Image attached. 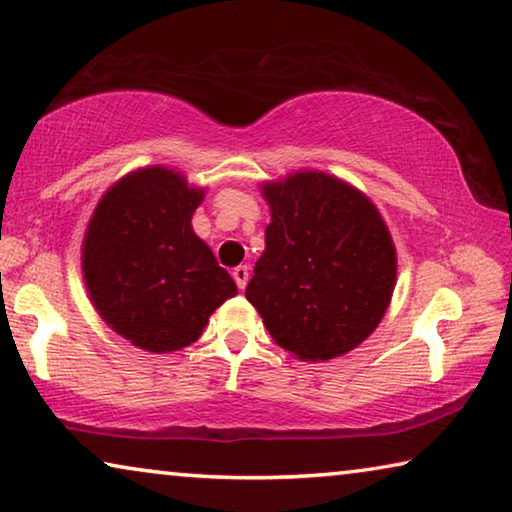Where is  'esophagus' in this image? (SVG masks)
Returning <instances> with one entry per match:
<instances>
[{
  "label": "esophagus",
  "instance_id": "esophagus-1",
  "mask_svg": "<svg viewBox=\"0 0 512 512\" xmlns=\"http://www.w3.org/2000/svg\"><path fill=\"white\" fill-rule=\"evenodd\" d=\"M233 279H235V283H238L240 290H245L247 281H249V267H247V265H238V267H235V270H233Z\"/></svg>",
  "mask_w": 512,
  "mask_h": 512
}]
</instances>
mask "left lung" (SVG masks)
Returning <instances> with one entry per match:
<instances>
[{
	"label": "left lung",
	"mask_w": 512,
	"mask_h": 512,
	"mask_svg": "<svg viewBox=\"0 0 512 512\" xmlns=\"http://www.w3.org/2000/svg\"><path fill=\"white\" fill-rule=\"evenodd\" d=\"M272 222L247 300L283 350L309 361L355 350L387 311L396 249L380 212L320 171L265 185Z\"/></svg>",
	"instance_id": "obj_1"
}]
</instances>
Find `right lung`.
I'll return each mask as SVG.
<instances>
[{"label":"right lung","instance_id":"obj_1","mask_svg":"<svg viewBox=\"0 0 512 512\" xmlns=\"http://www.w3.org/2000/svg\"><path fill=\"white\" fill-rule=\"evenodd\" d=\"M203 199L183 176L151 167L102 196L84 238V281L116 334L148 352H174L201 336L210 313L238 295L192 231Z\"/></svg>","mask_w":512,"mask_h":512}]
</instances>
